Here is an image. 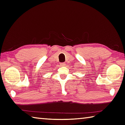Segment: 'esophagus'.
I'll return each mask as SVG.
<instances>
[{
  "label": "esophagus",
  "instance_id": "esophagus-1",
  "mask_svg": "<svg viewBox=\"0 0 125 125\" xmlns=\"http://www.w3.org/2000/svg\"><path fill=\"white\" fill-rule=\"evenodd\" d=\"M65 65V62L60 63V66H64Z\"/></svg>",
  "mask_w": 125,
  "mask_h": 125
}]
</instances>
